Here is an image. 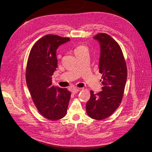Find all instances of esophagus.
Returning a JSON list of instances; mask_svg holds the SVG:
<instances>
[{"instance_id":"esophagus-1","label":"esophagus","mask_w":152,"mask_h":152,"mask_svg":"<svg viewBox=\"0 0 152 152\" xmlns=\"http://www.w3.org/2000/svg\"><path fill=\"white\" fill-rule=\"evenodd\" d=\"M78 91H79V89H78V88H73L72 90V93L73 94H75L77 93Z\"/></svg>"}]
</instances>
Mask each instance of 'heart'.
Segmentation results:
<instances>
[{"label": "heart", "instance_id": "1", "mask_svg": "<svg viewBox=\"0 0 152 152\" xmlns=\"http://www.w3.org/2000/svg\"><path fill=\"white\" fill-rule=\"evenodd\" d=\"M86 48L84 46H83V45H81V46H78L76 49H75V51H78V50H82L83 49H86Z\"/></svg>", "mask_w": 152, "mask_h": 152}]
</instances>
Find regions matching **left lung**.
<instances>
[{"label":"left lung","mask_w":152,"mask_h":152,"mask_svg":"<svg viewBox=\"0 0 152 152\" xmlns=\"http://www.w3.org/2000/svg\"><path fill=\"white\" fill-rule=\"evenodd\" d=\"M100 46L99 72L102 74V91L97 94L90 91L86 104L87 115L102 120L111 115L122 99L127 78L126 62L118 43L109 35L99 33L93 37Z\"/></svg>","instance_id":"8db88e82"}]
</instances>
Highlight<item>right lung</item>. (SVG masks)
<instances>
[{
	"label": "right lung",
	"instance_id": "add662e5",
	"mask_svg": "<svg viewBox=\"0 0 152 152\" xmlns=\"http://www.w3.org/2000/svg\"><path fill=\"white\" fill-rule=\"evenodd\" d=\"M69 41L68 37L45 36L33 46L27 64L26 83L33 102L39 112L52 121L66 115L71 98L66 88L52 84V76L58 67L56 50Z\"/></svg>",
	"mask_w": 152,
	"mask_h": 152
}]
</instances>
